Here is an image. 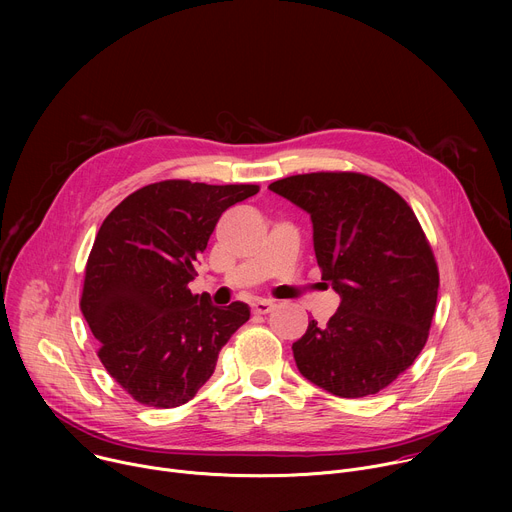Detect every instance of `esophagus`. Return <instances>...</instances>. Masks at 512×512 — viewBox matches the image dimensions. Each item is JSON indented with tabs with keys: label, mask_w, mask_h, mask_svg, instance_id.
I'll use <instances>...</instances> for the list:
<instances>
[{
	"label": "esophagus",
	"mask_w": 512,
	"mask_h": 512,
	"mask_svg": "<svg viewBox=\"0 0 512 512\" xmlns=\"http://www.w3.org/2000/svg\"><path fill=\"white\" fill-rule=\"evenodd\" d=\"M273 308H275V302H271V300H257L253 304L255 314H269Z\"/></svg>",
	"instance_id": "34e87169"
}]
</instances>
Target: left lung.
I'll list each match as a JSON object with an SVG mask.
<instances>
[{"instance_id": "8db88e82", "label": "left lung", "mask_w": 512, "mask_h": 512, "mask_svg": "<svg viewBox=\"0 0 512 512\" xmlns=\"http://www.w3.org/2000/svg\"><path fill=\"white\" fill-rule=\"evenodd\" d=\"M269 190L310 212L322 281L340 294L328 324L310 320L291 346L300 373L344 399L379 393L423 350L440 287L415 212L360 172L287 176Z\"/></svg>"}]
</instances>
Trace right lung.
Listing matches in <instances>:
<instances>
[{
	"label": "right lung",
	"instance_id": "1",
	"mask_svg": "<svg viewBox=\"0 0 512 512\" xmlns=\"http://www.w3.org/2000/svg\"><path fill=\"white\" fill-rule=\"evenodd\" d=\"M257 192V184L164 180L129 194L103 221L85 267L81 312L101 342L103 367L137 403H188L249 320L247 304L216 308L188 283L221 214Z\"/></svg>",
	"mask_w": 512,
	"mask_h": 512
}]
</instances>
